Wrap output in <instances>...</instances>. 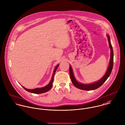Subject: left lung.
<instances>
[{"label":"left lung","instance_id":"left-lung-1","mask_svg":"<svg viewBox=\"0 0 125 125\" xmlns=\"http://www.w3.org/2000/svg\"><path fill=\"white\" fill-rule=\"evenodd\" d=\"M108 38V40L109 42V46L111 49V58H110V61L109 63V65L107 69V71L105 73V74L102 77L101 79H100V80L97 82L94 83H93L91 84H82L79 82H78L75 79V77L74 76V74L73 73V71L72 70V68L71 66H70V77L71 79V80L72 81V83H73V85L75 86L76 87L83 90H93L94 89H96L101 86L103 83L106 81V80L108 79V78L109 77V76L111 74V72L112 71L113 67V64H114V52H113V49L112 46V44L110 42V38L108 35H107Z\"/></svg>","mask_w":125,"mask_h":125}]
</instances>
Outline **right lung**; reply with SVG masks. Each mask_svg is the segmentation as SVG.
Segmentation results:
<instances>
[{"label":"right lung","instance_id":"add662e5","mask_svg":"<svg viewBox=\"0 0 125 125\" xmlns=\"http://www.w3.org/2000/svg\"><path fill=\"white\" fill-rule=\"evenodd\" d=\"M59 65L58 64L54 68V71H53V74L52 76V79L51 80V81L49 83L45 86L44 87H42V88H35L34 89H28L27 88H25V87H24V86H22V87L25 89V90H26L27 91L30 92V93H34V94H41V93H43L45 92H46L47 91H48L49 90H50V89H51L52 85V83L53 81V78H54V75L55 74V73Z\"/></svg>","mask_w":125,"mask_h":125}]
</instances>
